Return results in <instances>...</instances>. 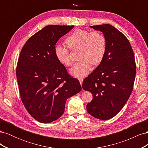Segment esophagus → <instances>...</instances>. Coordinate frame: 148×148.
<instances>
[{"instance_id":"1","label":"esophagus","mask_w":148,"mask_h":148,"mask_svg":"<svg viewBox=\"0 0 148 148\" xmlns=\"http://www.w3.org/2000/svg\"><path fill=\"white\" fill-rule=\"evenodd\" d=\"M78 79H79V83H80V84L82 85V83H83V78H79Z\"/></svg>"}]
</instances>
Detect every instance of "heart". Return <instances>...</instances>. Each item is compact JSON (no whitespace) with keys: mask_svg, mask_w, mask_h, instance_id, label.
<instances>
[{"mask_svg":"<svg viewBox=\"0 0 148 148\" xmlns=\"http://www.w3.org/2000/svg\"><path fill=\"white\" fill-rule=\"evenodd\" d=\"M65 42L71 50L79 49V59L70 70L74 77L81 78L87 75L92 69V65H99L104 59L106 51V39L98 31L77 29L65 39ZM55 56L60 63L70 66L73 63L69 49L57 44L54 47Z\"/></svg>","mask_w":148,"mask_h":148,"instance_id":"1","label":"heart"}]
</instances>
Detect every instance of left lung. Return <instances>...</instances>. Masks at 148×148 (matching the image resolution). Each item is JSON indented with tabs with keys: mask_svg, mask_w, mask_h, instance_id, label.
<instances>
[{
	"mask_svg": "<svg viewBox=\"0 0 148 148\" xmlns=\"http://www.w3.org/2000/svg\"><path fill=\"white\" fill-rule=\"evenodd\" d=\"M90 27L104 34L106 51L100 64L84 79L82 88L92 95L91 102L86 106L88 112L96 119L109 120L123 108L133 91L135 56L128 39L113 26Z\"/></svg>",
	"mask_w": 148,
	"mask_h": 148,
	"instance_id": "8db88e82",
	"label": "left lung"
}]
</instances>
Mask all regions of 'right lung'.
<instances>
[{
    "mask_svg": "<svg viewBox=\"0 0 148 148\" xmlns=\"http://www.w3.org/2000/svg\"><path fill=\"white\" fill-rule=\"evenodd\" d=\"M73 27L47 26L29 38L21 51L16 72L20 97L26 110L41 123L59 119L66 99L82 90L78 79L69 75L54 53L58 40Z\"/></svg>",
    "mask_w": 148,
    "mask_h": 148,
    "instance_id": "add662e5",
    "label": "right lung"
}]
</instances>
